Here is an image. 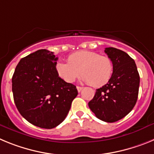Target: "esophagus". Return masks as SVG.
Listing matches in <instances>:
<instances>
[{
	"label": "esophagus",
	"mask_w": 154,
	"mask_h": 154,
	"mask_svg": "<svg viewBox=\"0 0 154 154\" xmlns=\"http://www.w3.org/2000/svg\"><path fill=\"white\" fill-rule=\"evenodd\" d=\"M82 89H83V88H82V87L77 86V90H78V92H81V91L82 90Z\"/></svg>",
	"instance_id": "34e87169"
}]
</instances>
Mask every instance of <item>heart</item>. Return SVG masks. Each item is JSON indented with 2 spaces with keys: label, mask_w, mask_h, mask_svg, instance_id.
Here are the masks:
<instances>
[{
  "label": "heart",
  "mask_w": 154,
  "mask_h": 154,
  "mask_svg": "<svg viewBox=\"0 0 154 154\" xmlns=\"http://www.w3.org/2000/svg\"><path fill=\"white\" fill-rule=\"evenodd\" d=\"M68 62L55 64V72L67 83H72L79 75L95 87L106 85L112 78L113 64L109 58L90 51H79L68 57Z\"/></svg>",
  "instance_id": "1"
}]
</instances>
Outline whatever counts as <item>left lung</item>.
<instances>
[{"mask_svg": "<svg viewBox=\"0 0 154 154\" xmlns=\"http://www.w3.org/2000/svg\"><path fill=\"white\" fill-rule=\"evenodd\" d=\"M105 52L113 64L109 82L96 89L89 106L98 119L113 123L125 117L137 101L140 75L137 65L127 53L115 48H106Z\"/></svg>", "mask_w": 154, "mask_h": 154, "instance_id": "obj_1", "label": "left lung"}]
</instances>
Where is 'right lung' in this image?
Segmentation results:
<instances>
[{
  "mask_svg": "<svg viewBox=\"0 0 154 154\" xmlns=\"http://www.w3.org/2000/svg\"><path fill=\"white\" fill-rule=\"evenodd\" d=\"M57 60L51 51L38 50L21 58L12 77L17 110L30 123L44 129H52L63 122L78 95L75 85L58 76Z\"/></svg>",
  "mask_w": 154,
  "mask_h": 154,
  "instance_id": "obj_1",
  "label": "right lung"
}]
</instances>
